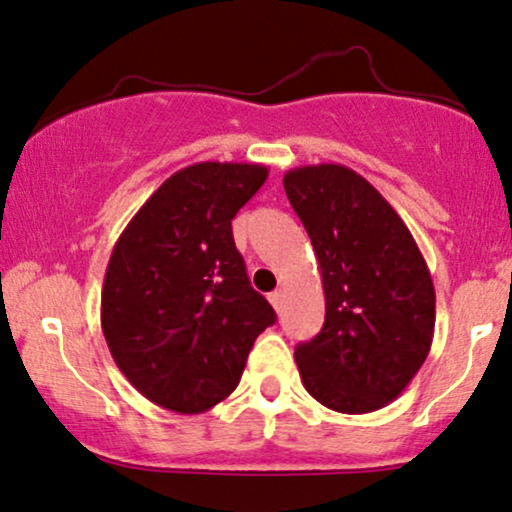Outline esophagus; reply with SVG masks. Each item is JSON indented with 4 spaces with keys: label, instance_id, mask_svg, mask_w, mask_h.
Here are the masks:
<instances>
[{
    "label": "esophagus",
    "instance_id": "obj_1",
    "mask_svg": "<svg viewBox=\"0 0 512 512\" xmlns=\"http://www.w3.org/2000/svg\"><path fill=\"white\" fill-rule=\"evenodd\" d=\"M268 299H270V304H273V309H275V311H280V309H282V292H280V290L270 292V294H268Z\"/></svg>",
    "mask_w": 512,
    "mask_h": 512
}]
</instances>
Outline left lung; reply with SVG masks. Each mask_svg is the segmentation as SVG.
I'll return each instance as SVG.
<instances>
[{"label": "left lung", "instance_id": "obj_1", "mask_svg": "<svg viewBox=\"0 0 512 512\" xmlns=\"http://www.w3.org/2000/svg\"><path fill=\"white\" fill-rule=\"evenodd\" d=\"M321 268L326 321L294 350L311 398L364 414L395 400L431 350L436 292L412 232L362 174L345 165L282 177Z\"/></svg>", "mask_w": 512, "mask_h": 512}]
</instances>
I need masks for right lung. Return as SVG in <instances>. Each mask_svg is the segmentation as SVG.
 I'll use <instances>...</instances> for the list:
<instances>
[{
    "instance_id": "add662e5",
    "label": "right lung",
    "mask_w": 512,
    "mask_h": 512,
    "mask_svg": "<svg viewBox=\"0 0 512 512\" xmlns=\"http://www.w3.org/2000/svg\"><path fill=\"white\" fill-rule=\"evenodd\" d=\"M268 167L196 162L131 218L102 282L100 323L119 371L150 402L198 414L225 400L273 306L251 287L232 218Z\"/></svg>"
}]
</instances>
